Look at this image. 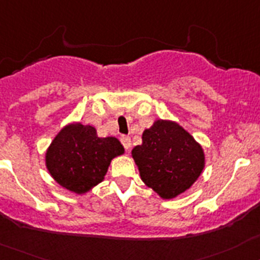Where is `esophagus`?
<instances>
[{
	"instance_id": "esophagus-1",
	"label": "esophagus",
	"mask_w": 260,
	"mask_h": 260,
	"mask_svg": "<svg viewBox=\"0 0 260 260\" xmlns=\"http://www.w3.org/2000/svg\"><path fill=\"white\" fill-rule=\"evenodd\" d=\"M120 140L121 143H122V146L125 149H128L130 147H132V139H130V137H127V135H121Z\"/></svg>"
}]
</instances>
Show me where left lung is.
<instances>
[{"label":"left lung","instance_id":"obj_1","mask_svg":"<svg viewBox=\"0 0 260 260\" xmlns=\"http://www.w3.org/2000/svg\"><path fill=\"white\" fill-rule=\"evenodd\" d=\"M133 149L142 180L162 199L183 193L204 169V151L182 126L158 120Z\"/></svg>","mask_w":260,"mask_h":260}]
</instances>
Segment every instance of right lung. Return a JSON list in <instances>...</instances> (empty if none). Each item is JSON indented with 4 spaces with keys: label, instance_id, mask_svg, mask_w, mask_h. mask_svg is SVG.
<instances>
[{
    "label": "right lung",
    "instance_id": "1",
    "mask_svg": "<svg viewBox=\"0 0 260 260\" xmlns=\"http://www.w3.org/2000/svg\"><path fill=\"white\" fill-rule=\"evenodd\" d=\"M123 153L116 138H99L92 126L68 125L52 140L46 166L60 185L85 193L104 179L111 159Z\"/></svg>",
    "mask_w": 260,
    "mask_h": 260
}]
</instances>
